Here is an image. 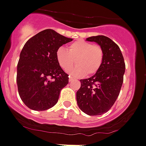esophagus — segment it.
I'll return each instance as SVG.
<instances>
[{
    "mask_svg": "<svg viewBox=\"0 0 146 146\" xmlns=\"http://www.w3.org/2000/svg\"><path fill=\"white\" fill-rule=\"evenodd\" d=\"M69 77H70V78H69V81H70V82H72V81H74L75 79L73 77V76H69Z\"/></svg>",
    "mask_w": 146,
    "mask_h": 146,
    "instance_id": "obj_1",
    "label": "esophagus"
}]
</instances>
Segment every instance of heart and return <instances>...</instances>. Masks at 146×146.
Wrapping results in <instances>:
<instances>
[{
    "instance_id": "heart-1",
    "label": "heart",
    "mask_w": 146,
    "mask_h": 146,
    "mask_svg": "<svg viewBox=\"0 0 146 146\" xmlns=\"http://www.w3.org/2000/svg\"><path fill=\"white\" fill-rule=\"evenodd\" d=\"M104 53L98 44L79 40L70 44L68 50L60 47L56 51V59L60 67L65 71L73 65L76 67L70 71L75 76L94 74L100 70L104 61Z\"/></svg>"
}]
</instances>
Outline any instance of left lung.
Instances as JSON below:
<instances>
[{
    "label": "left lung",
    "mask_w": 146,
    "mask_h": 146,
    "mask_svg": "<svg viewBox=\"0 0 146 146\" xmlns=\"http://www.w3.org/2000/svg\"><path fill=\"white\" fill-rule=\"evenodd\" d=\"M87 41L97 42L104 53L100 70L90 78L80 79L81 86L76 92L79 109L89 116L107 112L119 96L125 72V62L119 46L104 35L92 36Z\"/></svg>",
    "instance_id": "1"
}]
</instances>
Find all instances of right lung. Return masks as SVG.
<instances>
[{"label":"right lung","instance_id":"obj_1","mask_svg":"<svg viewBox=\"0 0 146 146\" xmlns=\"http://www.w3.org/2000/svg\"><path fill=\"white\" fill-rule=\"evenodd\" d=\"M72 41L52 29L29 39L20 54L17 84L20 97L30 109L45 111L57 103L62 89L69 83V75L56 59V51Z\"/></svg>","mask_w":146,"mask_h":146}]
</instances>
